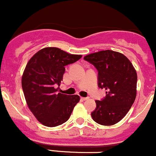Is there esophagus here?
<instances>
[{"mask_svg": "<svg viewBox=\"0 0 156 156\" xmlns=\"http://www.w3.org/2000/svg\"><path fill=\"white\" fill-rule=\"evenodd\" d=\"M81 99L83 100H88V99H89V98H81Z\"/></svg>", "mask_w": 156, "mask_h": 156, "instance_id": "1", "label": "esophagus"}]
</instances>
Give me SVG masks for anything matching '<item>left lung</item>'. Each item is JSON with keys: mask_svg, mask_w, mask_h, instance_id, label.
Masks as SVG:
<instances>
[{"mask_svg": "<svg viewBox=\"0 0 156 156\" xmlns=\"http://www.w3.org/2000/svg\"><path fill=\"white\" fill-rule=\"evenodd\" d=\"M98 71V86L106 96L96 100L97 108L91 113L96 123L112 126L126 116L137 94V73L131 62L123 53L105 50L84 56Z\"/></svg>", "mask_w": 156, "mask_h": 156, "instance_id": "8db88e82", "label": "left lung"}]
</instances>
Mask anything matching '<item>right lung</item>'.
Here are the masks:
<instances>
[{"mask_svg":"<svg viewBox=\"0 0 156 156\" xmlns=\"http://www.w3.org/2000/svg\"><path fill=\"white\" fill-rule=\"evenodd\" d=\"M82 55L71 54L57 48H44L28 61L21 77L27 104L36 118L44 126L54 127L66 122L80 98L57 93L63 79L65 66Z\"/></svg>","mask_w":156,"mask_h":156,"instance_id":"add662e5","label":"right lung"}]
</instances>
